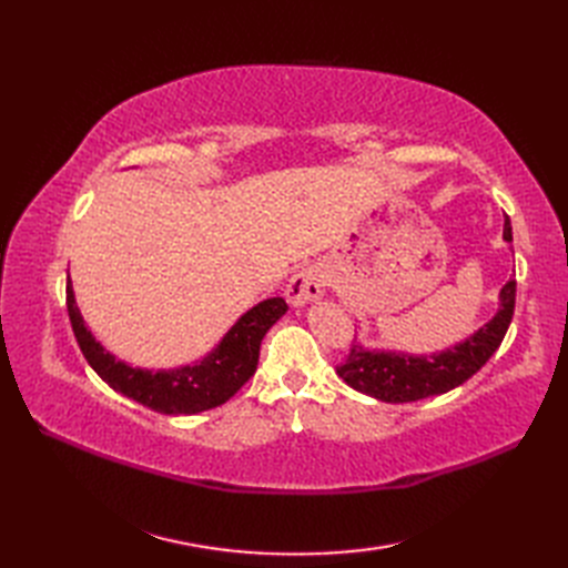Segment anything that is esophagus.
Instances as JSON below:
<instances>
[{"label":"esophagus","mask_w":568,"mask_h":568,"mask_svg":"<svg viewBox=\"0 0 568 568\" xmlns=\"http://www.w3.org/2000/svg\"><path fill=\"white\" fill-rule=\"evenodd\" d=\"M324 284H326V280H324L322 270L305 267L298 274H294L291 282L286 284V301L294 307H301L305 303L320 298L324 291Z\"/></svg>","instance_id":"esophagus-1"}]
</instances>
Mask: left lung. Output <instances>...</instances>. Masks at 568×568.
<instances>
[{"instance_id": "left-lung-1", "label": "left lung", "mask_w": 568, "mask_h": 568, "mask_svg": "<svg viewBox=\"0 0 568 568\" xmlns=\"http://www.w3.org/2000/svg\"><path fill=\"white\" fill-rule=\"evenodd\" d=\"M503 236L505 242H511L509 217H505ZM514 301H517V282L509 280L500 291V311L455 348L434 355H407L351 346L336 374L351 388L384 403H415L428 395L448 393L471 379L500 348L514 315Z\"/></svg>"}]
</instances>
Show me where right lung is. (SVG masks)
<instances>
[{
  "instance_id": "1",
  "label": "right lung",
  "mask_w": 568,
  "mask_h": 568,
  "mask_svg": "<svg viewBox=\"0 0 568 568\" xmlns=\"http://www.w3.org/2000/svg\"><path fill=\"white\" fill-rule=\"evenodd\" d=\"M65 305L78 346L90 367L113 390L163 415H196V412L227 403L255 374L263 336L288 311L284 298H267L239 317L220 346L201 363L151 372L120 363L92 336L75 305L71 277L65 284Z\"/></svg>"
}]
</instances>
